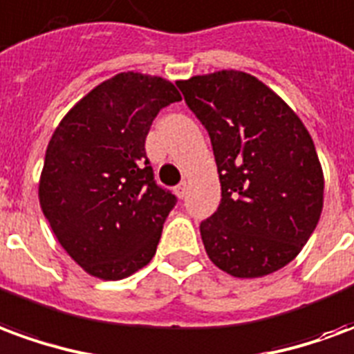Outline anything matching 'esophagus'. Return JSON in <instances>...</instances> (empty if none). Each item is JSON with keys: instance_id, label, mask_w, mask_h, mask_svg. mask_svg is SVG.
<instances>
[{"instance_id": "34e87169", "label": "esophagus", "mask_w": 354, "mask_h": 354, "mask_svg": "<svg viewBox=\"0 0 354 354\" xmlns=\"http://www.w3.org/2000/svg\"><path fill=\"white\" fill-rule=\"evenodd\" d=\"M187 187H189L187 182H182V184L176 185V195L180 197V199H184L185 195H187Z\"/></svg>"}]
</instances>
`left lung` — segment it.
<instances>
[{"mask_svg": "<svg viewBox=\"0 0 354 354\" xmlns=\"http://www.w3.org/2000/svg\"><path fill=\"white\" fill-rule=\"evenodd\" d=\"M208 131L222 185L201 237L216 267L239 279L279 271L319 223L324 176L301 119L254 75L237 70L176 83Z\"/></svg>", "mask_w": 354, "mask_h": 354, "instance_id": "1", "label": "left lung"}]
</instances>
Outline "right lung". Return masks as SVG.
<instances>
[{
    "instance_id": "add662e5",
    "label": "right lung",
    "mask_w": 354,
    "mask_h": 354,
    "mask_svg": "<svg viewBox=\"0 0 354 354\" xmlns=\"http://www.w3.org/2000/svg\"><path fill=\"white\" fill-rule=\"evenodd\" d=\"M178 100L162 77L117 73L53 132L39 205L62 248L102 281L131 277L155 256L176 197L155 184L146 136L157 113Z\"/></svg>"
}]
</instances>
